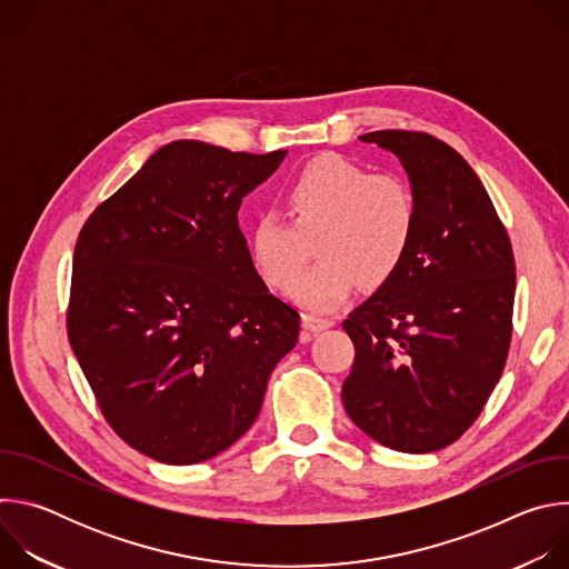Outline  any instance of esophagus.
<instances>
[{
    "instance_id": "1",
    "label": "esophagus",
    "mask_w": 569,
    "mask_h": 569,
    "mask_svg": "<svg viewBox=\"0 0 569 569\" xmlns=\"http://www.w3.org/2000/svg\"><path fill=\"white\" fill-rule=\"evenodd\" d=\"M301 327L310 333H319V331H327L331 327H336L333 319H327V317H317V315H310V312H301Z\"/></svg>"
}]
</instances>
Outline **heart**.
Here are the masks:
<instances>
[{
    "instance_id": "b5f03b06",
    "label": "heart",
    "mask_w": 569,
    "mask_h": 569,
    "mask_svg": "<svg viewBox=\"0 0 569 569\" xmlns=\"http://www.w3.org/2000/svg\"><path fill=\"white\" fill-rule=\"evenodd\" d=\"M286 216H261L248 238L250 259L272 288H288L318 240L322 261L290 288L310 310H333L365 283L387 286L410 254L417 207L391 176H369L340 154H319L283 189Z\"/></svg>"
}]
</instances>
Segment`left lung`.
I'll use <instances>...</instances> for the list:
<instances>
[{
	"mask_svg": "<svg viewBox=\"0 0 569 569\" xmlns=\"http://www.w3.org/2000/svg\"><path fill=\"white\" fill-rule=\"evenodd\" d=\"M360 141L400 159L417 229L398 274L342 321L356 347L345 410L391 450L435 452L472 426L502 376L513 250L489 193L448 143L408 130Z\"/></svg>",
	"mask_w": 569,
	"mask_h": 569,
	"instance_id": "obj_1",
	"label": "left lung"
}]
</instances>
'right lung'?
Masks as SVG:
<instances>
[{
  "label": "right lung",
  "instance_id": "add662e5",
  "mask_svg": "<svg viewBox=\"0 0 569 569\" xmlns=\"http://www.w3.org/2000/svg\"><path fill=\"white\" fill-rule=\"evenodd\" d=\"M283 157L167 143L80 229L69 345L112 430L154 461L236 443L297 345L299 312L268 290L238 227Z\"/></svg>",
  "mask_w": 569,
  "mask_h": 569
}]
</instances>
